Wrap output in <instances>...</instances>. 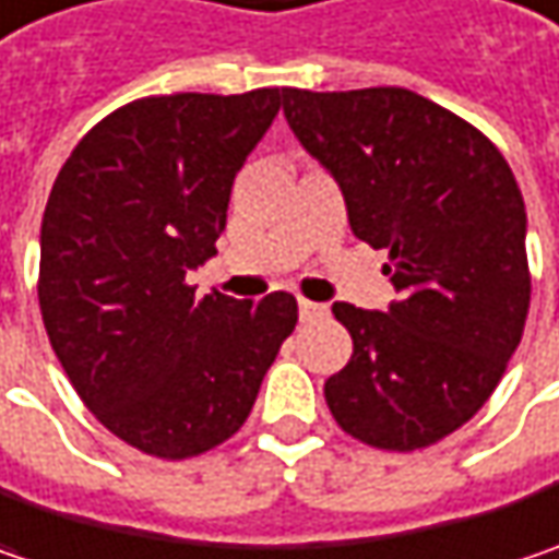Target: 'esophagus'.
I'll return each instance as SVG.
<instances>
[{
  "mask_svg": "<svg viewBox=\"0 0 559 559\" xmlns=\"http://www.w3.org/2000/svg\"><path fill=\"white\" fill-rule=\"evenodd\" d=\"M297 310H300V322H319V319L329 316V307H325V304H312V300H300Z\"/></svg>",
  "mask_w": 559,
  "mask_h": 559,
  "instance_id": "1",
  "label": "esophagus"
}]
</instances>
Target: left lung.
I'll return each instance as SVG.
<instances>
[{"instance_id": "obj_1", "label": "left lung", "mask_w": 559, "mask_h": 559, "mask_svg": "<svg viewBox=\"0 0 559 559\" xmlns=\"http://www.w3.org/2000/svg\"><path fill=\"white\" fill-rule=\"evenodd\" d=\"M300 145L335 177L354 237L389 252V310L335 304L354 354L325 402L354 440L411 452L472 420L522 342L532 275L507 157L408 87H284Z\"/></svg>"}]
</instances>
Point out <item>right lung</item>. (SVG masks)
<instances>
[{
  "instance_id": "obj_1",
  "label": "right lung",
  "mask_w": 559,
  "mask_h": 559,
  "mask_svg": "<svg viewBox=\"0 0 559 559\" xmlns=\"http://www.w3.org/2000/svg\"><path fill=\"white\" fill-rule=\"evenodd\" d=\"M284 87L142 97L104 116L62 164L40 227L37 297L50 345L94 417L157 459L230 440L297 325V300L205 294L237 170Z\"/></svg>"
}]
</instances>
